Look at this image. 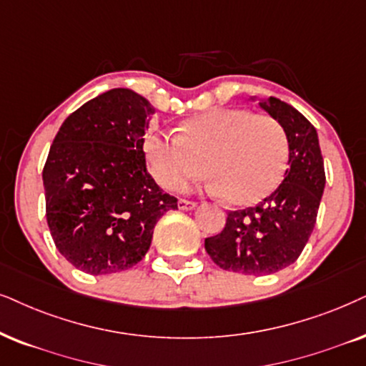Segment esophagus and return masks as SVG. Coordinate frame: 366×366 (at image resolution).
Wrapping results in <instances>:
<instances>
[{
    "label": "esophagus",
    "instance_id": "esophagus-1",
    "mask_svg": "<svg viewBox=\"0 0 366 366\" xmlns=\"http://www.w3.org/2000/svg\"><path fill=\"white\" fill-rule=\"evenodd\" d=\"M179 209L180 211H191V209H196V202L192 201H187V199H179Z\"/></svg>",
    "mask_w": 366,
    "mask_h": 366
}]
</instances>
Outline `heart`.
Instances as JSON below:
<instances>
[{"label": "heart", "instance_id": "b5f03b06", "mask_svg": "<svg viewBox=\"0 0 366 366\" xmlns=\"http://www.w3.org/2000/svg\"><path fill=\"white\" fill-rule=\"evenodd\" d=\"M179 135L145 142L150 172L162 187L182 191L207 169L212 191L231 206H255L280 186L289 140L274 118L243 108H219L179 124Z\"/></svg>", "mask_w": 366, "mask_h": 366}]
</instances>
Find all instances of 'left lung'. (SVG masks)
<instances>
[{"label": "left lung", "instance_id": "8db88e82", "mask_svg": "<svg viewBox=\"0 0 366 366\" xmlns=\"http://www.w3.org/2000/svg\"><path fill=\"white\" fill-rule=\"evenodd\" d=\"M284 128L289 160L282 184L255 207L231 211L224 229L204 239L211 260L242 275H270L292 265L309 242L326 186L325 160L316 128L294 106L277 98L258 99Z\"/></svg>", "mask_w": 366, "mask_h": 366}]
</instances>
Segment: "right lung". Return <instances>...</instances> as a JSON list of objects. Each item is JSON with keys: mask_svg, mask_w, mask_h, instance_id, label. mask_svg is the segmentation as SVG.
Wrapping results in <instances>:
<instances>
[{"mask_svg": "<svg viewBox=\"0 0 366 366\" xmlns=\"http://www.w3.org/2000/svg\"><path fill=\"white\" fill-rule=\"evenodd\" d=\"M154 113L138 92L117 87L69 114L54 138L41 174L47 224L77 270L106 275L137 265L157 221L177 209L147 172L143 135Z\"/></svg>", "mask_w": 366, "mask_h": 366, "instance_id": "right-lung-1", "label": "right lung"}]
</instances>
